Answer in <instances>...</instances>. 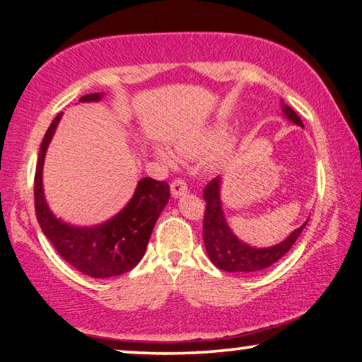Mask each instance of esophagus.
<instances>
[{"mask_svg": "<svg viewBox=\"0 0 362 362\" xmlns=\"http://www.w3.org/2000/svg\"><path fill=\"white\" fill-rule=\"evenodd\" d=\"M188 192L187 182L183 179H175L173 183H170V193H173L174 198H179V196L185 194Z\"/></svg>", "mask_w": 362, "mask_h": 362, "instance_id": "1", "label": "esophagus"}]
</instances>
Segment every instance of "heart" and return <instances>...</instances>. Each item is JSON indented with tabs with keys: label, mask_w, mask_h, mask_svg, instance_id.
<instances>
[{
	"label": "heart",
	"mask_w": 362,
	"mask_h": 362,
	"mask_svg": "<svg viewBox=\"0 0 362 362\" xmlns=\"http://www.w3.org/2000/svg\"><path fill=\"white\" fill-rule=\"evenodd\" d=\"M226 129V124L223 121H218L214 124L209 129H206L204 132L198 134V136H192V137H187V139H180L179 142H177V148H179L182 153H185V155H199V153H203L206 150L212 148L214 145L218 144V140L223 137ZM230 144L225 145L222 150H220V155H226V153L230 151ZM158 155L164 158V159H169V155L163 148H158Z\"/></svg>",
	"instance_id": "obj_1"
}]
</instances>
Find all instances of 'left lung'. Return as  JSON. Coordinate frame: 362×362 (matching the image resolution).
Segmentation results:
<instances>
[{
  "instance_id": "obj_1",
  "label": "left lung",
  "mask_w": 362,
  "mask_h": 362,
  "mask_svg": "<svg viewBox=\"0 0 362 362\" xmlns=\"http://www.w3.org/2000/svg\"><path fill=\"white\" fill-rule=\"evenodd\" d=\"M283 105V113L286 118L296 122L297 126L303 127V122L300 116L293 112L291 107L281 102ZM220 187H222V179L216 177L207 183L203 193L206 201V212H204V223H203V238L204 246L209 255L211 262L217 268L223 272L238 273V274H254L262 269L272 267L279 259L289 252L293 243L297 241L300 233L303 231L306 222L293 230L283 243L276 244L272 247H252L249 244L238 240L236 235H233L228 223H226L222 201H220Z\"/></svg>"
}]
</instances>
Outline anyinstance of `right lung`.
Listing matches in <instances>:
<instances>
[{
	"mask_svg": "<svg viewBox=\"0 0 362 362\" xmlns=\"http://www.w3.org/2000/svg\"><path fill=\"white\" fill-rule=\"evenodd\" d=\"M102 93L86 94L79 102H99ZM62 113L45 134L35 173V212L46 238L59 255L90 278L124 274L142 260L155 223L169 201L168 182L144 177L124 209L113 218L94 226H75L62 222L49 209L42 192V164Z\"/></svg>",
	"mask_w": 362,
	"mask_h": 362,
	"instance_id": "right-lung-1",
	"label": "right lung"
}]
</instances>
